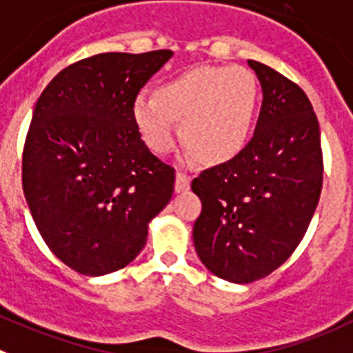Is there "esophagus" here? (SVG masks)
Instances as JSON below:
<instances>
[{"mask_svg":"<svg viewBox=\"0 0 353 353\" xmlns=\"http://www.w3.org/2000/svg\"><path fill=\"white\" fill-rule=\"evenodd\" d=\"M190 183H192V179H190L186 174L177 172L176 174V183H174V190H176V193L186 192V190H190Z\"/></svg>","mask_w":353,"mask_h":353,"instance_id":"1","label":"esophagus"}]
</instances>
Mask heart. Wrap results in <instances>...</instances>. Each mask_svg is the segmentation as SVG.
<instances>
[{
	"label": "heart",
	"instance_id": "1",
	"mask_svg": "<svg viewBox=\"0 0 353 353\" xmlns=\"http://www.w3.org/2000/svg\"><path fill=\"white\" fill-rule=\"evenodd\" d=\"M259 82L244 66L196 65L132 101L133 123L151 151L167 154L181 141L205 165H223L243 153L255 125Z\"/></svg>",
	"mask_w": 353,
	"mask_h": 353
}]
</instances>
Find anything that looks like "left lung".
Here are the masks:
<instances>
[{"mask_svg":"<svg viewBox=\"0 0 353 353\" xmlns=\"http://www.w3.org/2000/svg\"><path fill=\"white\" fill-rule=\"evenodd\" d=\"M262 85L252 141L232 161L192 183L202 200L193 225L199 259L214 276L252 283L299 246L322 192L320 126L306 93L276 70L248 59Z\"/></svg>","mask_w":353,"mask_h":353,"instance_id":"obj_1","label":"left lung"}]
</instances>
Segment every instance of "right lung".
Segmentation results:
<instances>
[{
    "label": "right lung",
    "instance_id": "right-lung-1",
    "mask_svg": "<svg viewBox=\"0 0 353 353\" xmlns=\"http://www.w3.org/2000/svg\"><path fill=\"white\" fill-rule=\"evenodd\" d=\"M172 50L105 52L61 70L38 98L22 190L50 252L84 276L128 265L169 204L174 169L141 139L132 101Z\"/></svg>",
    "mask_w": 353,
    "mask_h": 353
}]
</instances>
